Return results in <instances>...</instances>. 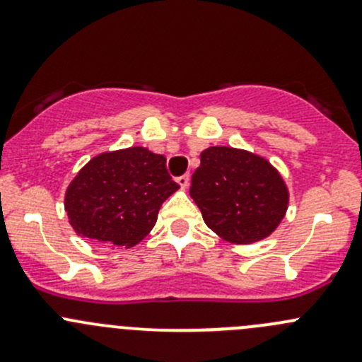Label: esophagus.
I'll list each match as a JSON object with an SVG mask.
<instances>
[{
	"label": "esophagus",
	"mask_w": 362,
	"mask_h": 362,
	"mask_svg": "<svg viewBox=\"0 0 362 362\" xmlns=\"http://www.w3.org/2000/svg\"><path fill=\"white\" fill-rule=\"evenodd\" d=\"M189 182H191V177H189V175H182V177L177 178V184L180 185L182 189H187L189 187Z\"/></svg>",
	"instance_id": "1"
}]
</instances>
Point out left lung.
Instances as JSON below:
<instances>
[{"label": "left lung", "instance_id": "1", "mask_svg": "<svg viewBox=\"0 0 362 362\" xmlns=\"http://www.w3.org/2000/svg\"><path fill=\"white\" fill-rule=\"evenodd\" d=\"M191 198L203 221L231 243L272 235L289 204V189L268 159L233 147H208L191 180Z\"/></svg>", "mask_w": 362, "mask_h": 362}]
</instances>
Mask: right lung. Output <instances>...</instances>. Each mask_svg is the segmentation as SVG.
Returning a JSON list of instances; mask_svg holds the SVG:
<instances>
[{
    "label": "right lung",
    "instance_id": "right-lung-1",
    "mask_svg": "<svg viewBox=\"0 0 362 362\" xmlns=\"http://www.w3.org/2000/svg\"><path fill=\"white\" fill-rule=\"evenodd\" d=\"M178 187L164 156L145 147L120 148L98 154L76 173L64 210L82 238L129 249L151 233L160 204Z\"/></svg>",
    "mask_w": 362,
    "mask_h": 362
}]
</instances>
